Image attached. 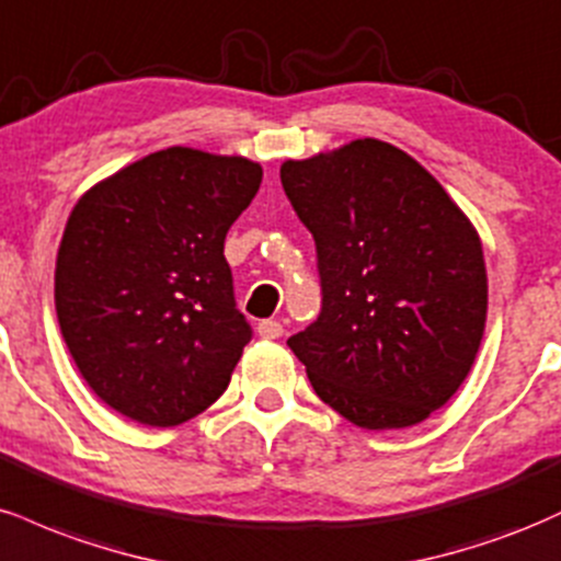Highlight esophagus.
I'll return each instance as SVG.
<instances>
[{
  "label": "esophagus",
  "mask_w": 561,
  "mask_h": 561,
  "mask_svg": "<svg viewBox=\"0 0 561 561\" xmlns=\"http://www.w3.org/2000/svg\"><path fill=\"white\" fill-rule=\"evenodd\" d=\"M256 333H260L262 339H280L283 325L278 320H262L260 325H256Z\"/></svg>",
  "instance_id": "1"
}]
</instances>
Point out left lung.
<instances>
[{"label": "left lung", "mask_w": 561, "mask_h": 561, "mask_svg": "<svg viewBox=\"0 0 561 561\" xmlns=\"http://www.w3.org/2000/svg\"><path fill=\"white\" fill-rule=\"evenodd\" d=\"M280 183L318 252L320 314L288 339L314 393L367 431L423 423L483 339L476 228L423 164L378 138L283 162Z\"/></svg>", "instance_id": "8db88e82"}]
</instances>
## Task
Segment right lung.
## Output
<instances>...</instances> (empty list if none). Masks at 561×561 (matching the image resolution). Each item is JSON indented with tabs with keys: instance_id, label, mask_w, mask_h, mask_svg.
Here are the masks:
<instances>
[{
	"instance_id": "obj_1",
	"label": "right lung",
	"mask_w": 561,
	"mask_h": 561,
	"mask_svg": "<svg viewBox=\"0 0 561 561\" xmlns=\"http://www.w3.org/2000/svg\"><path fill=\"white\" fill-rule=\"evenodd\" d=\"M260 183L243 157L170 147L72 207L55 270L59 331L115 412L181 425L228 388L252 325L222 249Z\"/></svg>"
}]
</instances>
